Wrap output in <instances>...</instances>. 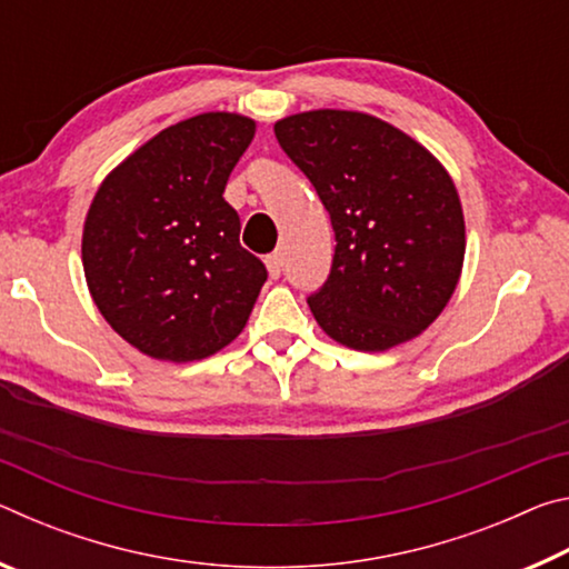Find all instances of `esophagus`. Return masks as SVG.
Masks as SVG:
<instances>
[{
  "instance_id": "34e87169",
  "label": "esophagus",
  "mask_w": 569,
  "mask_h": 569,
  "mask_svg": "<svg viewBox=\"0 0 569 569\" xmlns=\"http://www.w3.org/2000/svg\"><path fill=\"white\" fill-rule=\"evenodd\" d=\"M266 268H268V273H271V278L281 276V271H283V258H281V253L266 256Z\"/></svg>"
}]
</instances>
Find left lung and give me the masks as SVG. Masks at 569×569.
Returning <instances> with one entry per match:
<instances>
[{
  "mask_svg": "<svg viewBox=\"0 0 569 569\" xmlns=\"http://www.w3.org/2000/svg\"><path fill=\"white\" fill-rule=\"evenodd\" d=\"M273 130L331 216V273L308 296L321 329L356 351H387L429 329L455 293L467 248L445 166L366 112H298Z\"/></svg>",
  "mask_w": 569,
  "mask_h": 569,
  "instance_id": "left-lung-1",
  "label": "left lung"
}]
</instances>
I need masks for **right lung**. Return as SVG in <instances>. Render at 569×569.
<instances>
[{"mask_svg": "<svg viewBox=\"0 0 569 569\" xmlns=\"http://www.w3.org/2000/svg\"><path fill=\"white\" fill-rule=\"evenodd\" d=\"M256 134L236 112L170 124L102 180L82 230L94 306L160 361H200L246 329L266 266L240 246L230 170Z\"/></svg>", "mask_w": 569, "mask_h": 569, "instance_id": "obj_1", "label": "right lung"}]
</instances>
